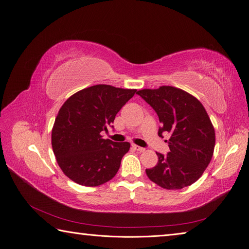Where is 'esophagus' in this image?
I'll return each instance as SVG.
<instances>
[{
  "label": "esophagus",
  "mask_w": 249,
  "mask_h": 249,
  "mask_svg": "<svg viewBox=\"0 0 249 249\" xmlns=\"http://www.w3.org/2000/svg\"><path fill=\"white\" fill-rule=\"evenodd\" d=\"M132 147L135 149V150H137V152H140V153H143L144 152V148L143 147H141V146H139V145H136V144H132Z\"/></svg>",
  "instance_id": "34e87169"
}]
</instances>
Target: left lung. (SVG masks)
Masks as SVG:
<instances>
[{
	"instance_id": "8db88e82",
	"label": "left lung",
	"mask_w": 249,
	"mask_h": 249,
	"mask_svg": "<svg viewBox=\"0 0 249 249\" xmlns=\"http://www.w3.org/2000/svg\"><path fill=\"white\" fill-rule=\"evenodd\" d=\"M137 94L159 116V136L169 137L165 140L169 153H156L159 160L145 170L148 178L167 190L192 185L208 167L215 147V130L205 107L192 94L172 86L141 89Z\"/></svg>"
}]
</instances>
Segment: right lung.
Returning a JSON list of instances; mask_svg holds the SVG:
<instances>
[{
    "instance_id": "1",
    "label": "right lung",
    "mask_w": 249,
    "mask_h": 249,
    "mask_svg": "<svg viewBox=\"0 0 249 249\" xmlns=\"http://www.w3.org/2000/svg\"><path fill=\"white\" fill-rule=\"evenodd\" d=\"M136 91L99 84L65 101L53 125L52 147L67 178L82 186L96 187L115 177L131 144L104 139L101 133Z\"/></svg>"
}]
</instances>
